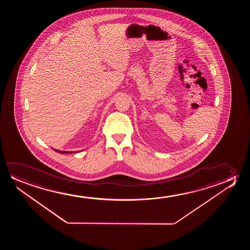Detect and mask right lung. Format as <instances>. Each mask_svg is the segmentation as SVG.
Wrapping results in <instances>:
<instances>
[{"label": "right lung", "mask_w": 250, "mask_h": 250, "mask_svg": "<svg viewBox=\"0 0 250 250\" xmlns=\"http://www.w3.org/2000/svg\"><path fill=\"white\" fill-rule=\"evenodd\" d=\"M55 151H56V152H58V153H61V154H68V153H72V152H66V151H61V150H57V149H55Z\"/></svg>", "instance_id": "right-lung-1"}]
</instances>
